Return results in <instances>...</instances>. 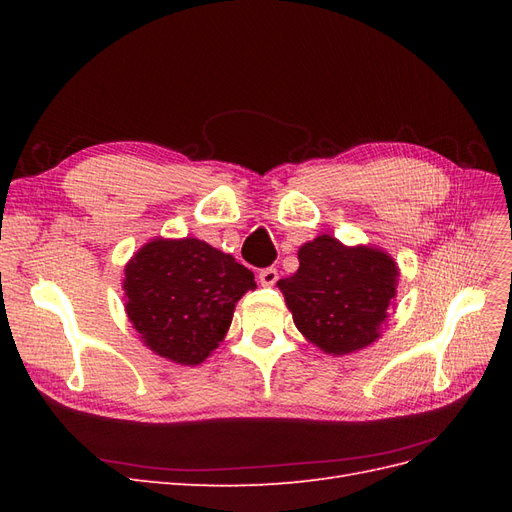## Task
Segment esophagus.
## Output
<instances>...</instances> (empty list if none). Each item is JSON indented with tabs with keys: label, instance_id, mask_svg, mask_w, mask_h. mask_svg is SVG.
<instances>
[{
	"label": "esophagus",
	"instance_id": "34e87169",
	"mask_svg": "<svg viewBox=\"0 0 512 512\" xmlns=\"http://www.w3.org/2000/svg\"><path fill=\"white\" fill-rule=\"evenodd\" d=\"M277 269L275 267H267V269H262L260 273H258V282L262 284V286H267V288H271V286H275V282H277Z\"/></svg>",
	"mask_w": 512,
	"mask_h": 512
}]
</instances>
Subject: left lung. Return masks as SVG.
Instances as JSON below:
<instances>
[{
  "label": "left lung",
  "mask_w": 512,
  "mask_h": 512,
  "mask_svg": "<svg viewBox=\"0 0 512 512\" xmlns=\"http://www.w3.org/2000/svg\"><path fill=\"white\" fill-rule=\"evenodd\" d=\"M297 329L329 354L376 342L395 297L397 265L371 247L322 235L299 250V269L277 282Z\"/></svg>",
  "instance_id": "left-lung-1"
}]
</instances>
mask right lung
Wrapping results in <instances>:
<instances>
[{
	"label": "right lung",
	"instance_id": "obj_1",
	"mask_svg": "<svg viewBox=\"0 0 512 512\" xmlns=\"http://www.w3.org/2000/svg\"><path fill=\"white\" fill-rule=\"evenodd\" d=\"M254 273L198 239L147 243L126 267V312L145 346L198 365L226 335Z\"/></svg>",
	"mask_w": 512,
	"mask_h": 512
}]
</instances>
